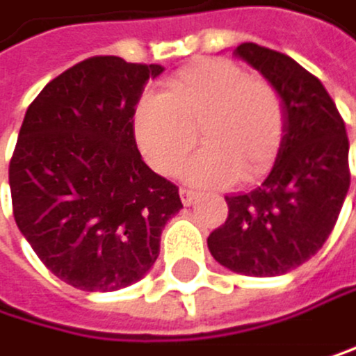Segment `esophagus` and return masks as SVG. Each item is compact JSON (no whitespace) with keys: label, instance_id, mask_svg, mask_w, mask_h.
<instances>
[{"label":"esophagus","instance_id":"34e87169","mask_svg":"<svg viewBox=\"0 0 356 356\" xmlns=\"http://www.w3.org/2000/svg\"><path fill=\"white\" fill-rule=\"evenodd\" d=\"M179 194H181L184 205H192V201L196 199V192L192 188H179Z\"/></svg>","mask_w":356,"mask_h":356}]
</instances>
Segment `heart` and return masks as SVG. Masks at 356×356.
I'll return each mask as SVG.
<instances>
[{"mask_svg":"<svg viewBox=\"0 0 356 356\" xmlns=\"http://www.w3.org/2000/svg\"><path fill=\"white\" fill-rule=\"evenodd\" d=\"M134 129L157 172L179 170L201 131L205 147L186 168L188 179L250 184L273 168L281 151L285 106L273 81L248 75L231 60L209 58L172 75L164 97L140 101Z\"/></svg>","mask_w":356,"mask_h":356,"instance_id":"1","label":"heart"}]
</instances>
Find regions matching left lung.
Here are the masks:
<instances>
[{
  "instance_id": "obj_1",
  "label": "left lung",
  "mask_w": 356,
  "mask_h": 356,
  "mask_svg": "<svg viewBox=\"0 0 356 356\" xmlns=\"http://www.w3.org/2000/svg\"><path fill=\"white\" fill-rule=\"evenodd\" d=\"M236 54L275 83L285 106V136L266 181L225 196L227 220L209 233L218 264L248 277H277L322 248L350 188L348 136L322 81L289 56L255 42Z\"/></svg>"
}]
</instances>
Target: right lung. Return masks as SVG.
<instances>
[{
	"label": "right lung",
	"mask_w": 356,
	"mask_h": 356,
	"mask_svg": "<svg viewBox=\"0 0 356 356\" xmlns=\"http://www.w3.org/2000/svg\"><path fill=\"white\" fill-rule=\"evenodd\" d=\"M160 64L92 56L60 73L25 112L8 168L19 231L51 273L83 292L143 279L179 188L140 157L134 114Z\"/></svg>",
	"instance_id": "add662e5"
}]
</instances>
